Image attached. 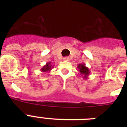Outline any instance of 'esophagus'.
<instances>
[{"mask_svg":"<svg viewBox=\"0 0 127 127\" xmlns=\"http://www.w3.org/2000/svg\"><path fill=\"white\" fill-rule=\"evenodd\" d=\"M63 60L64 61H69L70 59H69V57H66L63 58Z\"/></svg>","mask_w":127,"mask_h":127,"instance_id":"34e87169","label":"esophagus"}]
</instances>
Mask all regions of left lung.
I'll use <instances>...</instances> for the list:
<instances>
[{"mask_svg": "<svg viewBox=\"0 0 127 127\" xmlns=\"http://www.w3.org/2000/svg\"><path fill=\"white\" fill-rule=\"evenodd\" d=\"M77 67L79 70L80 73L81 74V75L84 78V79H88L89 74L90 73V71L88 68L86 66V64L84 63L79 64Z\"/></svg>", "mask_w": 127, "mask_h": 127, "instance_id": "left-lung-1", "label": "left lung"}]
</instances>
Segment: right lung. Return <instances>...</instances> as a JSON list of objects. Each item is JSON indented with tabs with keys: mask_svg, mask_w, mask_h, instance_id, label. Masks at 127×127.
<instances>
[{
	"mask_svg": "<svg viewBox=\"0 0 127 127\" xmlns=\"http://www.w3.org/2000/svg\"><path fill=\"white\" fill-rule=\"evenodd\" d=\"M54 66L51 65V62H48L46 63L45 65H44L41 68V71L42 72H49L50 70H51L52 68H53Z\"/></svg>",
	"mask_w": 127,
	"mask_h": 127,
	"instance_id": "obj_1",
	"label": "right lung"
}]
</instances>
